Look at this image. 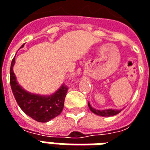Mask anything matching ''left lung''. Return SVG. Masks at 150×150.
Instances as JSON below:
<instances>
[{"label": "left lung", "mask_w": 150, "mask_h": 150, "mask_svg": "<svg viewBox=\"0 0 150 150\" xmlns=\"http://www.w3.org/2000/svg\"><path fill=\"white\" fill-rule=\"evenodd\" d=\"M88 107H89L90 110L94 113L95 115H100V116H103V117H110V116H114V115H116L117 114H119V112H121L122 109L121 110H115V109H107V110H96L94 108L92 107V105H90V103L88 102Z\"/></svg>", "instance_id": "1"}]
</instances>
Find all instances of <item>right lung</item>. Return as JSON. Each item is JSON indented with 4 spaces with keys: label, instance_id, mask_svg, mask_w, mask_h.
I'll return each mask as SVG.
<instances>
[{
    "label": "right lung",
    "instance_id": "obj_1",
    "mask_svg": "<svg viewBox=\"0 0 150 150\" xmlns=\"http://www.w3.org/2000/svg\"><path fill=\"white\" fill-rule=\"evenodd\" d=\"M14 63L15 57L13 58L10 66V86L17 103L22 110L31 119L40 122H49L60 115L64 106L67 87L62 84L51 95H40L29 93L23 88L17 81L13 71Z\"/></svg>",
    "mask_w": 150,
    "mask_h": 150
}]
</instances>
